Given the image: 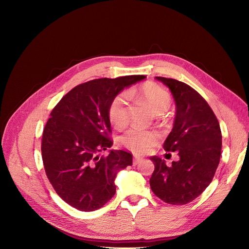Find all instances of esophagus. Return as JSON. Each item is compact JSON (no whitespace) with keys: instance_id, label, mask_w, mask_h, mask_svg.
Masks as SVG:
<instances>
[{"instance_id":"esophagus-1","label":"esophagus","mask_w":249,"mask_h":249,"mask_svg":"<svg viewBox=\"0 0 249 249\" xmlns=\"http://www.w3.org/2000/svg\"><path fill=\"white\" fill-rule=\"evenodd\" d=\"M142 160H143V159H142V157H138V156H135V157H134V160H133V164L136 166V165H138L139 163H141Z\"/></svg>"}]
</instances>
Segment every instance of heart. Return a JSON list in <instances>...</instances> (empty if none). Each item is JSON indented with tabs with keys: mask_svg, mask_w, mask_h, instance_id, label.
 I'll list each match as a JSON object with an SVG mask.
<instances>
[{
	"mask_svg": "<svg viewBox=\"0 0 249 249\" xmlns=\"http://www.w3.org/2000/svg\"><path fill=\"white\" fill-rule=\"evenodd\" d=\"M134 98L148 104L156 113H164L171 106L170 93L160 85L148 82L130 93ZM108 115L111 123L118 127H124L129 122L128 99L125 94L117 95L110 103ZM158 135L155 132L134 127L127 131L120 139L121 143L136 154H145L157 142Z\"/></svg>",
	"mask_w": 249,
	"mask_h": 249,
	"instance_id": "b5f03b06",
	"label": "heart"
}]
</instances>
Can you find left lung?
Here are the masks:
<instances>
[{
	"instance_id": "1",
	"label": "left lung",
	"mask_w": 249,
	"mask_h": 249,
	"mask_svg": "<svg viewBox=\"0 0 249 249\" xmlns=\"http://www.w3.org/2000/svg\"><path fill=\"white\" fill-rule=\"evenodd\" d=\"M171 91L176 104L174 127L164 142L179 160L168 167L165 160L150 157L155 169L150 178L153 193L170 205H186L211 184L219 165L222 136L219 122L206 100L184 82L155 77Z\"/></svg>"
}]
</instances>
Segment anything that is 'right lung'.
Listing matches in <instances>:
<instances>
[{
    "label": "right lung",
    "mask_w": 249,
    "mask_h": 249,
    "mask_svg": "<svg viewBox=\"0 0 249 249\" xmlns=\"http://www.w3.org/2000/svg\"><path fill=\"white\" fill-rule=\"evenodd\" d=\"M145 75L99 78L67 93L50 113L42 134L41 154L46 176L56 193L81 212L101 209L115 194L117 174L132 166L133 156L112 146L108 108L125 88Z\"/></svg>",
    "instance_id": "add662e5"
}]
</instances>
